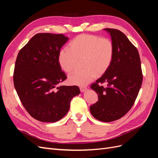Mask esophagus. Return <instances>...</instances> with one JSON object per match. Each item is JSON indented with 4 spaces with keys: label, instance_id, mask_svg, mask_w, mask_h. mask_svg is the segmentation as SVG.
<instances>
[{
    "label": "esophagus",
    "instance_id": "34e87169",
    "mask_svg": "<svg viewBox=\"0 0 158 158\" xmlns=\"http://www.w3.org/2000/svg\"><path fill=\"white\" fill-rule=\"evenodd\" d=\"M87 88L86 87H80V92H85V91L87 90Z\"/></svg>",
    "mask_w": 158,
    "mask_h": 158
}]
</instances>
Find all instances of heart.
<instances>
[{
    "label": "heart",
    "instance_id": "obj_1",
    "mask_svg": "<svg viewBox=\"0 0 158 158\" xmlns=\"http://www.w3.org/2000/svg\"><path fill=\"white\" fill-rule=\"evenodd\" d=\"M69 48L61 49L58 55L60 68L65 73H70L83 60L85 68L76 71L69 76V82L73 85H87L109 69L114 56V45L107 38L90 34L76 36L70 43Z\"/></svg>",
    "mask_w": 158,
    "mask_h": 158
}]
</instances>
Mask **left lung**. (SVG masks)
Instances as JSON below:
<instances>
[{
  "label": "left lung",
  "mask_w": 158,
  "mask_h": 158,
  "mask_svg": "<svg viewBox=\"0 0 158 158\" xmlns=\"http://www.w3.org/2000/svg\"><path fill=\"white\" fill-rule=\"evenodd\" d=\"M114 45L111 66L91 88L98 95V101L89 107L94 118L103 122L118 120L128 112L135 103L142 82L139 53L123 32L106 28ZM106 82L107 87L99 85Z\"/></svg>",
  "instance_id": "8db88e82"
}]
</instances>
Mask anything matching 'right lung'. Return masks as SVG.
Segmentation results:
<instances>
[{
	"mask_svg": "<svg viewBox=\"0 0 158 158\" xmlns=\"http://www.w3.org/2000/svg\"><path fill=\"white\" fill-rule=\"evenodd\" d=\"M68 40L63 34L37 33L18 52L14 87L23 106L37 121H59L68 113L72 98L80 92L76 85L56 87L66 79L58 55Z\"/></svg>",
	"mask_w": 158,
	"mask_h": 158,
	"instance_id": "add662e5",
	"label": "right lung"
}]
</instances>
